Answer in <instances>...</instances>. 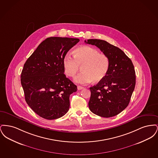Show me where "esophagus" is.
Here are the masks:
<instances>
[{"instance_id":"34e87169","label":"esophagus","mask_w":158,"mask_h":158,"mask_svg":"<svg viewBox=\"0 0 158 158\" xmlns=\"http://www.w3.org/2000/svg\"><path fill=\"white\" fill-rule=\"evenodd\" d=\"M84 88L83 87V86H77V89L78 90H81V89H83Z\"/></svg>"}]
</instances>
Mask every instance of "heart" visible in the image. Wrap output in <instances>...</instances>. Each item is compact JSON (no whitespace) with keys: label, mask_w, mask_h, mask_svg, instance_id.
<instances>
[{"label":"heart","mask_w":158,"mask_h":158,"mask_svg":"<svg viewBox=\"0 0 158 158\" xmlns=\"http://www.w3.org/2000/svg\"><path fill=\"white\" fill-rule=\"evenodd\" d=\"M75 54H66L63 60L65 73L69 77H73L82 66V72L74 79L79 84H87L93 80L99 82L107 75L110 69V60L98 50L88 45L79 47L74 51Z\"/></svg>","instance_id":"heart-1"}]
</instances>
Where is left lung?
<instances>
[{
  "label": "left lung",
  "instance_id": "8db88e82",
  "mask_svg": "<svg viewBox=\"0 0 158 158\" xmlns=\"http://www.w3.org/2000/svg\"><path fill=\"white\" fill-rule=\"evenodd\" d=\"M85 42L97 46L108 57L110 63L105 77L90 88L89 110L100 117H114L127 106L135 89L133 64L121 49L106 41L90 39Z\"/></svg>",
  "mask_w": 158,
  "mask_h": 158
}]
</instances>
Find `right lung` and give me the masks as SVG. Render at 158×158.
<instances>
[{"label":"right lung","mask_w":158,"mask_h":158,"mask_svg":"<svg viewBox=\"0 0 158 158\" xmlns=\"http://www.w3.org/2000/svg\"><path fill=\"white\" fill-rule=\"evenodd\" d=\"M78 38H46L23 65L21 75L25 99L31 108L47 120L68 113L70 94L77 86L64 75L63 60Z\"/></svg>","instance_id":"1"}]
</instances>
